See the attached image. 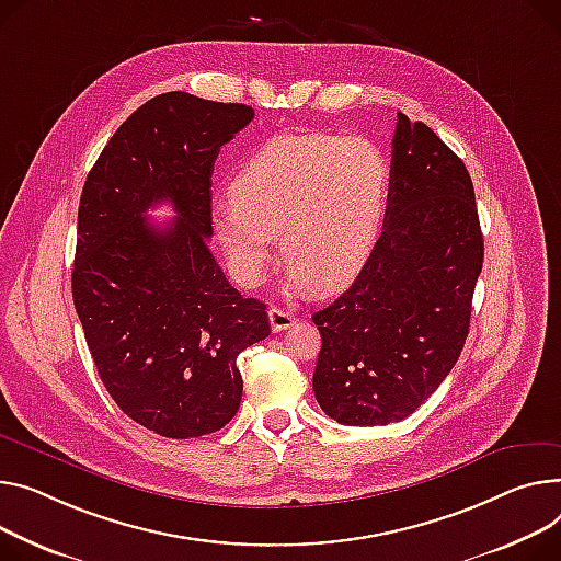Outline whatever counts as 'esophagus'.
<instances>
[{
  "label": "esophagus",
  "mask_w": 561,
  "mask_h": 561,
  "mask_svg": "<svg viewBox=\"0 0 561 561\" xmlns=\"http://www.w3.org/2000/svg\"><path fill=\"white\" fill-rule=\"evenodd\" d=\"M268 320H271V327L273 331H286L288 327H293L295 322V316L282 307H271L268 311Z\"/></svg>",
  "instance_id": "1"
}]
</instances>
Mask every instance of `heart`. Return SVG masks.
I'll return each instance as SVG.
<instances>
[{
  "instance_id": "b5f03b06",
  "label": "heart",
  "mask_w": 561,
  "mask_h": 561,
  "mask_svg": "<svg viewBox=\"0 0 561 561\" xmlns=\"http://www.w3.org/2000/svg\"><path fill=\"white\" fill-rule=\"evenodd\" d=\"M390 164L365 137L277 135L261 144L214 205L211 232L232 277L256 286L279 234L288 286L329 293L352 282L377 245Z\"/></svg>"
}]
</instances>
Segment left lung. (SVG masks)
Listing matches in <instances>:
<instances>
[{"label":"left lung","mask_w":561,"mask_h":561,"mask_svg":"<svg viewBox=\"0 0 561 561\" xmlns=\"http://www.w3.org/2000/svg\"><path fill=\"white\" fill-rule=\"evenodd\" d=\"M482 254L465 162L397 112L383 232L354 284L313 313V392L331 420L386 426L439 388L467 341Z\"/></svg>","instance_id":"8db88e82"}]
</instances>
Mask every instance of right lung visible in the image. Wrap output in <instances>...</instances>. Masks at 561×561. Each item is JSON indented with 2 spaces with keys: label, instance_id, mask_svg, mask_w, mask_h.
<instances>
[{
  "label": "right lung",
  "instance_id": "obj_1",
  "mask_svg": "<svg viewBox=\"0 0 561 561\" xmlns=\"http://www.w3.org/2000/svg\"><path fill=\"white\" fill-rule=\"evenodd\" d=\"M252 117L243 103L160 94L110 137L83 186L73 307L110 397L162 437L226 426L243 392L237 358L271 333L266 305L209 250L214 162ZM160 202L179 214L164 229L145 218Z\"/></svg>",
  "mask_w": 561,
  "mask_h": 561
}]
</instances>
